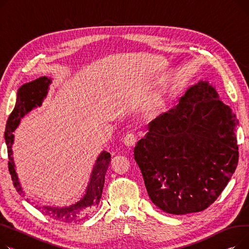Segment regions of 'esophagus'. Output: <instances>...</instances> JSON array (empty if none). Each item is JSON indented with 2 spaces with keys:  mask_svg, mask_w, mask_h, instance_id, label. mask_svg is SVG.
<instances>
[{
  "mask_svg": "<svg viewBox=\"0 0 249 249\" xmlns=\"http://www.w3.org/2000/svg\"><path fill=\"white\" fill-rule=\"evenodd\" d=\"M137 142V137L134 134H128L124 139V143L126 147H133Z\"/></svg>",
  "mask_w": 249,
  "mask_h": 249,
  "instance_id": "obj_1",
  "label": "esophagus"
}]
</instances>
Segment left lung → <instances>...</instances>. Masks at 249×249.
<instances>
[{"label": "left lung", "mask_w": 249, "mask_h": 249, "mask_svg": "<svg viewBox=\"0 0 249 249\" xmlns=\"http://www.w3.org/2000/svg\"><path fill=\"white\" fill-rule=\"evenodd\" d=\"M237 124L208 81L190 87L176 107L152 121L134 157L155 205L175 215L208 208L236 170Z\"/></svg>", "instance_id": "obj_1"}]
</instances>
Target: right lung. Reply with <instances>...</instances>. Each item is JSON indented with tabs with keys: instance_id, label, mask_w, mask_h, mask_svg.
<instances>
[{
	"instance_id": "right-lung-1",
	"label": "right lung",
	"mask_w": 249,
	"mask_h": 249,
	"mask_svg": "<svg viewBox=\"0 0 249 249\" xmlns=\"http://www.w3.org/2000/svg\"><path fill=\"white\" fill-rule=\"evenodd\" d=\"M51 83V78L46 76L39 77L31 82L23 84L18 89L16 106H15L12 113L10 114L7 121L6 129H5V141L8 148V157H9V172L11 174V178L16 188L17 192L25 196V193L19 182L17 176L16 169H15L14 159L12 157V144L14 142V134L13 131L16 129L20 124L21 119L25 114L30 112L33 108L41 107L43 99L46 97L49 89V85ZM110 163V154L104 151L96 159L95 165L93 166L91 176L85 190V194L79 201L72 204L70 206L64 207H52V206H38L35 207L40 210L43 214H45L55 220H59L61 222L71 223L81 221L83 219L89 218L91 213L96 209L99 200L101 198L102 189L105 185L106 174ZM28 202V198L26 199Z\"/></svg>"
}]
</instances>
